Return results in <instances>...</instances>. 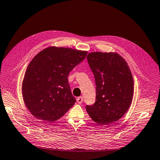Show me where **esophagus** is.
<instances>
[{
  "label": "esophagus",
  "instance_id": "1",
  "mask_svg": "<svg viewBox=\"0 0 160 160\" xmlns=\"http://www.w3.org/2000/svg\"><path fill=\"white\" fill-rule=\"evenodd\" d=\"M82 101H83V97H79L77 98V102L79 104H81L82 103Z\"/></svg>",
  "mask_w": 160,
  "mask_h": 160
}]
</instances>
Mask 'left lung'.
Wrapping results in <instances>:
<instances>
[{"mask_svg":"<svg viewBox=\"0 0 160 160\" xmlns=\"http://www.w3.org/2000/svg\"><path fill=\"white\" fill-rule=\"evenodd\" d=\"M87 61L95 76L96 100L86 109L94 122L112 124L124 115L132 103L134 82L130 69L116 52H91Z\"/></svg>","mask_w":160,"mask_h":160,"instance_id":"left-lung-1","label":"left lung"}]
</instances>
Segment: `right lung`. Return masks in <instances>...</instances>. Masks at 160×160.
<instances>
[{"mask_svg": "<svg viewBox=\"0 0 160 160\" xmlns=\"http://www.w3.org/2000/svg\"><path fill=\"white\" fill-rule=\"evenodd\" d=\"M87 55V51L51 47L34 57L22 83L24 103L32 115L44 122H53L74 105L76 99L68 77Z\"/></svg>", "mask_w": 160, "mask_h": 160, "instance_id": "obj_1", "label": "right lung"}]
</instances>
